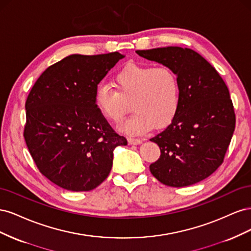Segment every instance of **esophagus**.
<instances>
[{
    "label": "esophagus",
    "mask_w": 251,
    "mask_h": 251,
    "mask_svg": "<svg viewBox=\"0 0 251 251\" xmlns=\"http://www.w3.org/2000/svg\"><path fill=\"white\" fill-rule=\"evenodd\" d=\"M127 141L130 144H133V146H137V144H140L142 142L141 139H135V138H128Z\"/></svg>",
    "instance_id": "34e87169"
}]
</instances>
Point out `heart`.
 I'll return each instance as SVG.
<instances>
[{
  "label": "heart",
  "mask_w": 251,
  "mask_h": 251,
  "mask_svg": "<svg viewBox=\"0 0 251 251\" xmlns=\"http://www.w3.org/2000/svg\"><path fill=\"white\" fill-rule=\"evenodd\" d=\"M116 90L100 83L95 92L96 108L112 121H119L131 100L132 115L119 126L127 135L139 136L154 126H169L180 105V81L171 68L128 64L115 75Z\"/></svg>",
  "instance_id": "b5f03b06"
}]
</instances>
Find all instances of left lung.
Here are the masks:
<instances>
[{
	"mask_svg": "<svg viewBox=\"0 0 251 251\" xmlns=\"http://www.w3.org/2000/svg\"><path fill=\"white\" fill-rule=\"evenodd\" d=\"M137 54L169 67L180 81V105L164 131L150 139L160 158L150 165L161 183L183 187L207 178L221 163L235 126L229 91L217 70L188 48L137 50Z\"/></svg>",
	"mask_w": 251,
	"mask_h": 251,
	"instance_id": "8db88e82",
	"label": "left lung"
}]
</instances>
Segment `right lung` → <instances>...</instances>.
Here are the masks:
<instances>
[{"mask_svg": "<svg viewBox=\"0 0 251 251\" xmlns=\"http://www.w3.org/2000/svg\"><path fill=\"white\" fill-rule=\"evenodd\" d=\"M125 55L71 54L45 70L27 97L24 138L40 172L72 192L109 176L115 148L126 146L96 108L97 85Z\"/></svg>", "mask_w": 251, "mask_h": 251, "instance_id": "right-lung-1", "label": "right lung"}]
</instances>
